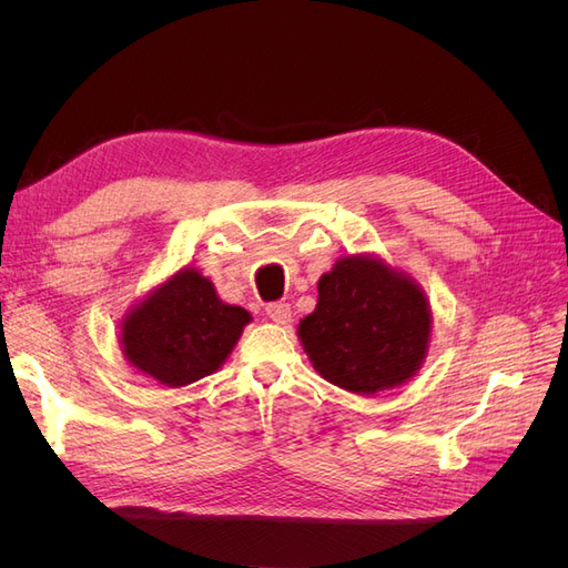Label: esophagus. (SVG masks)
Masks as SVG:
<instances>
[{"mask_svg":"<svg viewBox=\"0 0 568 568\" xmlns=\"http://www.w3.org/2000/svg\"><path fill=\"white\" fill-rule=\"evenodd\" d=\"M265 313H267V317H270L272 322H277V324H286V322H291V305H288V303H284V301H274V303H270V305L265 307Z\"/></svg>","mask_w":568,"mask_h":568,"instance_id":"34e87169","label":"esophagus"}]
</instances>
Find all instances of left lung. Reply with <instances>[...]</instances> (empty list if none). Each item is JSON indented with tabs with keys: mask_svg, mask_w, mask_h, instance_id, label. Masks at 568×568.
Here are the masks:
<instances>
[{
	"mask_svg": "<svg viewBox=\"0 0 568 568\" xmlns=\"http://www.w3.org/2000/svg\"><path fill=\"white\" fill-rule=\"evenodd\" d=\"M315 313L298 336L326 382L376 393L407 382L422 365L432 315L417 284L372 257H341L317 284Z\"/></svg>",
	"mask_w": 568,
	"mask_h": 568,
	"instance_id": "1",
	"label": "left lung"
}]
</instances>
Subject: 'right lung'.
<instances>
[{"instance_id": "add662e5", "label": "right lung", "mask_w": 568, "mask_h": 568, "mask_svg": "<svg viewBox=\"0 0 568 568\" xmlns=\"http://www.w3.org/2000/svg\"><path fill=\"white\" fill-rule=\"evenodd\" d=\"M251 315L222 303L213 284L180 270L123 322L130 363L165 386H186L213 374L232 353Z\"/></svg>"}]
</instances>
